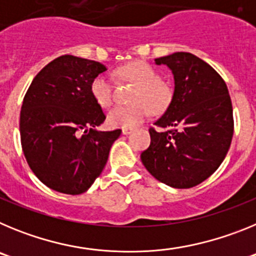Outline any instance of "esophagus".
Returning <instances> with one entry per match:
<instances>
[{
    "mask_svg": "<svg viewBox=\"0 0 256 256\" xmlns=\"http://www.w3.org/2000/svg\"><path fill=\"white\" fill-rule=\"evenodd\" d=\"M133 132V130L132 128H123V130H122V133H123V134H130V133Z\"/></svg>",
    "mask_w": 256,
    "mask_h": 256,
    "instance_id": "obj_1",
    "label": "esophagus"
}]
</instances>
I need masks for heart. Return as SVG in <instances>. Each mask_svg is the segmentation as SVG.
Here are the masks:
<instances>
[{
  "mask_svg": "<svg viewBox=\"0 0 256 256\" xmlns=\"http://www.w3.org/2000/svg\"><path fill=\"white\" fill-rule=\"evenodd\" d=\"M116 76L136 83L130 105H116L108 112V123L112 126L133 128L148 116L150 108L154 112H162L170 101V90L160 80L159 73L142 61H133L116 70ZM91 94L102 108L112 105L114 87L112 79L97 76L91 83Z\"/></svg>",
  "mask_w": 256,
  "mask_h": 256,
  "instance_id": "heart-1",
  "label": "heart"
}]
</instances>
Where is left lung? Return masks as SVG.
Returning a JSON list of instances; mask_svg holds the SVG:
<instances>
[{"label": "left lung", "mask_w": 256, "mask_h": 256, "mask_svg": "<svg viewBox=\"0 0 256 256\" xmlns=\"http://www.w3.org/2000/svg\"><path fill=\"white\" fill-rule=\"evenodd\" d=\"M174 79L172 101L150 128L151 144L141 154L151 176L173 188H190L209 178L224 160L234 136L228 88L204 60L190 52L155 58Z\"/></svg>", "instance_id": "left-lung-1"}]
</instances>
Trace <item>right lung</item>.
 I'll use <instances>...</instances> for the list:
<instances>
[{"label":"right lung","instance_id":"right-lung-1","mask_svg":"<svg viewBox=\"0 0 256 256\" xmlns=\"http://www.w3.org/2000/svg\"><path fill=\"white\" fill-rule=\"evenodd\" d=\"M105 70L98 61L62 55L40 70L24 97L22 152L38 180L55 191H87L120 136V130H97L106 116L92 97L91 83Z\"/></svg>","mask_w":256,"mask_h":256}]
</instances>
